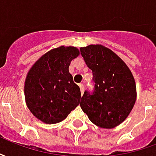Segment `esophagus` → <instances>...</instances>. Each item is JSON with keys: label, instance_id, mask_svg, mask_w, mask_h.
<instances>
[{"label": "esophagus", "instance_id": "esophagus-1", "mask_svg": "<svg viewBox=\"0 0 156 156\" xmlns=\"http://www.w3.org/2000/svg\"><path fill=\"white\" fill-rule=\"evenodd\" d=\"M79 86H80V89H81V94H82L83 92H84V85L83 84H80Z\"/></svg>", "mask_w": 156, "mask_h": 156}]
</instances>
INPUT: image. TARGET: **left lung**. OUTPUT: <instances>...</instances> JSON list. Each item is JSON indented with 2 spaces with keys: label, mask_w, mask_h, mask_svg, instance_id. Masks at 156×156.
Returning a JSON list of instances; mask_svg holds the SVG:
<instances>
[{
  "label": "left lung",
  "mask_w": 156,
  "mask_h": 156,
  "mask_svg": "<svg viewBox=\"0 0 156 156\" xmlns=\"http://www.w3.org/2000/svg\"><path fill=\"white\" fill-rule=\"evenodd\" d=\"M93 73L94 89L85 90L81 108L89 120L103 129L122 123L136 100L135 79L128 66L110 49L101 45L80 48Z\"/></svg>",
  "instance_id": "obj_1"
}]
</instances>
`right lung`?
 I'll list each match as a JSON object with an SVG mask.
<instances>
[{
    "mask_svg": "<svg viewBox=\"0 0 156 156\" xmlns=\"http://www.w3.org/2000/svg\"><path fill=\"white\" fill-rule=\"evenodd\" d=\"M79 54L75 47L62 46L42 55L29 70L24 87L26 102L41 122H60L80 104V87L69 71Z\"/></svg>",
    "mask_w": 156,
    "mask_h": 156,
    "instance_id": "obj_1",
    "label": "right lung"
}]
</instances>
